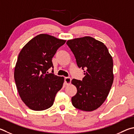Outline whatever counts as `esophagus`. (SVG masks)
<instances>
[{
	"label": "esophagus",
	"instance_id": "esophagus-1",
	"mask_svg": "<svg viewBox=\"0 0 134 134\" xmlns=\"http://www.w3.org/2000/svg\"><path fill=\"white\" fill-rule=\"evenodd\" d=\"M71 79L70 77H65L64 78V82L66 85H69L71 83Z\"/></svg>",
	"mask_w": 134,
	"mask_h": 134
}]
</instances>
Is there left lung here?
<instances>
[{
    "label": "left lung",
    "mask_w": 134,
    "mask_h": 134,
    "mask_svg": "<svg viewBox=\"0 0 134 134\" xmlns=\"http://www.w3.org/2000/svg\"><path fill=\"white\" fill-rule=\"evenodd\" d=\"M66 43L78 67L85 70L82 81H71L77 90L71 98L72 105L82 111H94L105 101L113 85V57L103 43L90 36L69 40Z\"/></svg>",
    "instance_id": "obj_1"
}]
</instances>
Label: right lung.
<instances>
[{
	"mask_svg": "<svg viewBox=\"0 0 134 134\" xmlns=\"http://www.w3.org/2000/svg\"><path fill=\"white\" fill-rule=\"evenodd\" d=\"M66 41L40 34L24 46L18 55L14 71L17 89L21 100L35 111L49 108L62 88L64 78L49 73L52 58Z\"/></svg>",
	"mask_w": 134,
	"mask_h": 134,
	"instance_id": "1",
	"label": "right lung"
}]
</instances>
